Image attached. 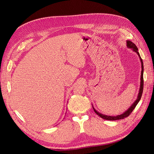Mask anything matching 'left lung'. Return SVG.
Masks as SVG:
<instances>
[{"instance_id": "1", "label": "left lung", "mask_w": 154, "mask_h": 154, "mask_svg": "<svg viewBox=\"0 0 154 154\" xmlns=\"http://www.w3.org/2000/svg\"><path fill=\"white\" fill-rule=\"evenodd\" d=\"M127 46L128 48L130 49H132L134 51L136 52L139 58H140V61L141 63V83H140V87H139V93H138V95H137V97L136 100L135 101L133 104L130 106V108L128 109L127 110H126L125 112H123V114L118 115V116H106V115H104L101 113H100L99 112H97V110H96V109L94 108V106L92 105V108L94 109V112H96V114L98 115L100 117H101V118H103L104 119L106 120H110V121H115V120H118V119H124L125 118H127L128 116L132 113V112L133 111V110L135 109V107L136 106V105H137V103H139V101H140L141 100V97L142 96V94H143V60L140 57V54H139V52H138V49L137 48V46L135 45L133 42H132L130 40H127Z\"/></svg>"}]
</instances>
